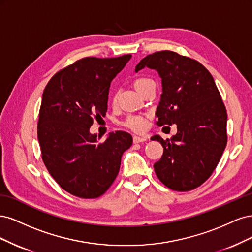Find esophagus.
I'll return each mask as SVG.
<instances>
[{"label":"esophagus","mask_w":252,"mask_h":252,"mask_svg":"<svg viewBox=\"0 0 252 252\" xmlns=\"http://www.w3.org/2000/svg\"><path fill=\"white\" fill-rule=\"evenodd\" d=\"M145 141H147L146 138H143V136H138V135H134L133 136V142L134 143H143Z\"/></svg>","instance_id":"obj_1"}]
</instances>
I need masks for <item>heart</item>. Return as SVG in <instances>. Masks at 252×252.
Wrapping results in <instances>:
<instances>
[{
  "mask_svg": "<svg viewBox=\"0 0 252 252\" xmlns=\"http://www.w3.org/2000/svg\"><path fill=\"white\" fill-rule=\"evenodd\" d=\"M150 83H154V81L149 78L141 77L134 81V87L139 91V93H141V91L147 85H149ZM116 100H117V95H114L113 102H116ZM123 125L129 129H131L133 131H141L145 128V126H146V121H145L143 117H140V116H129L123 122Z\"/></svg>",
  "mask_w": 252,
  "mask_h": 252,
  "instance_id": "obj_1",
  "label": "heart"
}]
</instances>
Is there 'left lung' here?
<instances>
[{
    "label": "left lung",
    "instance_id": "8db88e82",
    "mask_svg": "<svg viewBox=\"0 0 252 252\" xmlns=\"http://www.w3.org/2000/svg\"><path fill=\"white\" fill-rule=\"evenodd\" d=\"M145 67L156 69L162 79L157 124L178 128L171 139L151 138L164 148L154 165L156 174L168 188L189 191L210 177L225 150V105L210 72L193 59L163 50L145 57L135 72Z\"/></svg>",
    "mask_w": 252,
    "mask_h": 252
}]
</instances>
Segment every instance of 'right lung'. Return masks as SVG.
Listing matches in <instances>:
<instances>
[{
  "label": "right lung",
  "mask_w": 252,
  "mask_h": 252,
  "mask_svg": "<svg viewBox=\"0 0 252 252\" xmlns=\"http://www.w3.org/2000/svg\"><path fill=\"white\" fill-rule=\"evenodd\" d=\"M130 58L81 59L57 72L44 89L37 123L43 162L65 191L82 199L107 191L132 144L124 131L110 133L103 143L89 131L94 118L105 117L110 83Z\"/></svg>",
  "instance_id": "right-lung-1"
}]
</instances>
